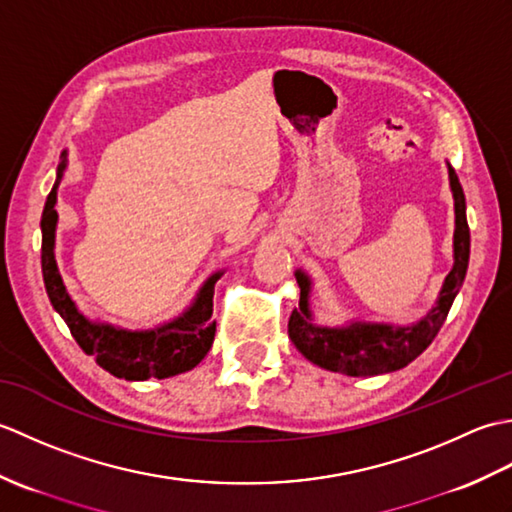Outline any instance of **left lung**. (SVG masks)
Instances as JSON below:
<instances>
[{"label": "left lung", "mask_w": 512, "mask_h": 512, "mask_svg": "<svg viewBox=\"0 0 512 512\" xmlns=\"http://www.w3.org/2000/svg\"><path fill=\"white\" fill-rule=\"evenodd\" d=\"M449 178L455 198V264L447 279H444L436 308L416 325H411V328H394V325L385 323H352L347 328H319V325L310 321V279L299 270L297 284L301 288V299L299 308L290 314L288 336L308 361L323 369H330V372L347 376L389 374L409 365L413 358H418L431 345V341L436 339V334L440 332L453 306L455 295L460 292L471 253L464 191L453 167H449Z\"/></svg>", "instance_id": "left-lung-1"}]
</instances>
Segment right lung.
Masks as SVG:
<instances>
[{
  "mask_svg": "<svg viewBox=\"0 0 512 512\" xmlns=\"http://www.w3.org/2000/svg\"><path fill=\"white\" fill-rule=\"evenodd\" d=\"M65 151L57 169V182L48 193L41 215V270L43 284L52 308L61 314L81 350L96 358L105 372L125 380L169 378L189 372L211 350L215 336L213 314V288L222 273L213 275L202 286L193 306L162 328L147 332H125L112 325L92 323L76 310L74 301L65 292L63 279L54 262V228H57V187L65 171Z\"/></svg>",
  "mask_w": 512,
  "mask_h": 512,
  "instance_id": "1",
  "label": "right lung"
}]
</instances>
